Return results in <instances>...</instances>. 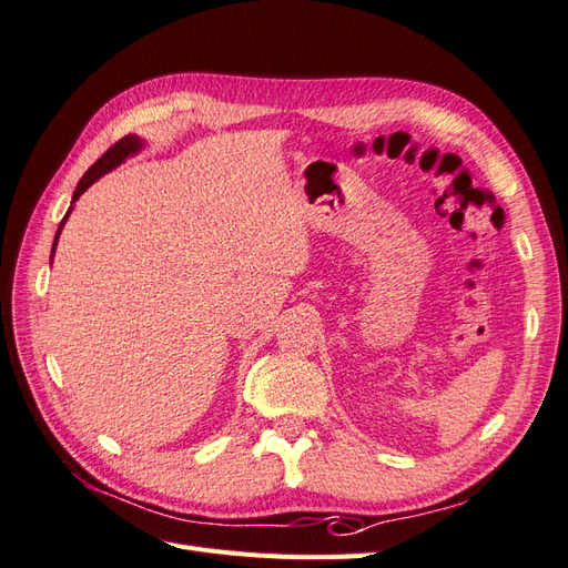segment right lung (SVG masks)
Masks as SVG:
<instances>
[{"label":"right lung","instance_id":"add662e5","mask_svg":"<svg viewBox=\"0 0 568 568\" xmlns=\"http://www.w3.org/2000/svg\"><path fill=\"white\" fill-rule=\"evenodd\" d=\"M142 140L136 134H128V136H123V140H118L104 156H101L88 173L82 175V180L78 182V186H75V192H73V201L71 203H75L84 192H88V189L101 178V175H106V173H111V170L118 165V163H123L128 156H132V153H136L142 149ZM71 213V211H68ZM68 213H65V217H68ZM65 217L61 220V225H59V232H57V236H54V248H57V242H59V234H61V230H63V225H65ZM54 248H51V257H54Z\"/></svg>","mask_w":568,"mask_h":568}]
</instances>
